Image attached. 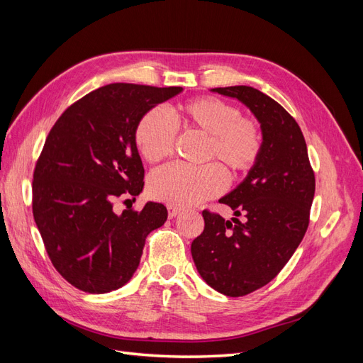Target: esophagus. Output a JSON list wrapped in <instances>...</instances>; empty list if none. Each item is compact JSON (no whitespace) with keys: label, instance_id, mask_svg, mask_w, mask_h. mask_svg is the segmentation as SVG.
<instances>
[{"label":"esophagus","instance_id":"esophagus-1","mask_svg":"<svg viewBox=\"0 0 363 363\" xmlns=\"http://www.w3.org/2000/svg\"><path fill=\"white\" fill-rule=\"evenodd\" d=\"M167 208H168V215H169V218L177 216V215L180 213V211H182L180 207H177V206H172V204H168V206H167Z\"/></svg>","mask_w":363,"mask_h":363}]
</instances>
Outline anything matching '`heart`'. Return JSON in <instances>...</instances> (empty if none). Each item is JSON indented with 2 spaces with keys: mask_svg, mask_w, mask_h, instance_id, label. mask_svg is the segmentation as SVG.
<instances>
[{
  "mask_svg": "<svg viewBox=\"0 0 363 363\" xmlns=\"http://www.w3.org/2000/svg\"><path fill=\"white\" fill-rule=\"evenodd\" d=\"M174 121L156 107L140 118L135 131L140 156L150 163L167 159L177 128L199 131L207 138L204 160L216 159L230 175L247 172L260 156L262 131L255 121L242 118L233 104L213 96L195 98L180 104ZM224 189V174L213 163L200 168L168 164L150 175L148 191L152 199L175 206L199 204Z\"/></svg>",
  "mask_w": 363,
  "mask_h": 363,
  "instance_id": "1",
  "label": "heart"
}]
</instances>
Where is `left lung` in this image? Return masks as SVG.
I'll return each instance as SVG.
<instances>
[{"instance_id":"8db88e82","label":"left lung","mask_w":363,"mask_h":363,"mask_svg":"<svg viewBox=\"0 0 363 363\" xmlns=\"http://www.w3.org/2000/svg\"><path fill=\"white\" fill-rule=\"evenodd\" d=\"M211 92L242 103L262 131L259 159L219 200L235 216L228 221L204 211V230L191 245L195 267L208 286L242 296L269 283L298 248L309 225L315 175L301 128L277 101L250 86Z\"/></svg>"}]
</instances>
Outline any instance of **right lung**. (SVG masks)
<instances>
[{
    "label": "right lung",
    "instance_id": "add662e5",
    "mask_svg": "<svg viewBox=\"0 0 363 363\" xmlns=\"http://www.w3.org/2000/svg\"><path fill=\"white\" fill-rule=\"evenodd\" d=\"M180 92L112 83L74 103L51 128L33 175V216L54 268L80 291L123 288L147 236L167 221L162 203L121 215L113 203L144 189L135 140L140 118Z\"/></svg>",
    "mask_w": 363,
    "mask_h": 363
}]
</instances>
